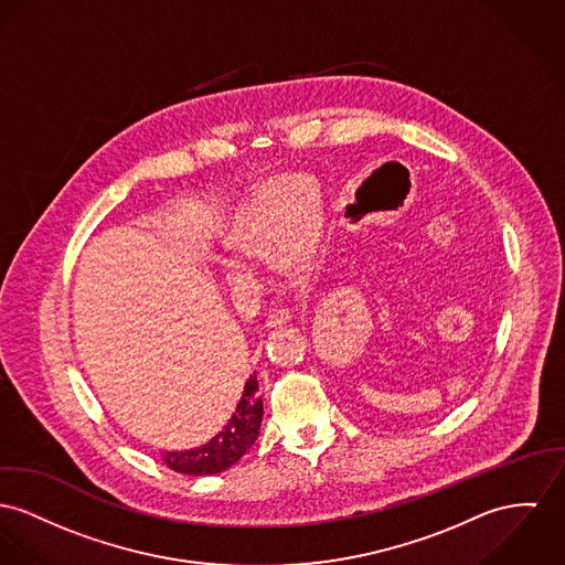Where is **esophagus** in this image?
<instances>
[{
    "mask_svg": "<svg viewBox=\"0 0 565 565\" xmlns=\"http://www.w3.org/2000/svg\"><path fill=\"white\" fill-rule=\"evenodd\" d=\"M290 320H292V313H290V309H286V307H279V309H273V311L268 313V318H266V327H268V329H273V327L286 324V322H290Z\"/></svg>",
    "mask_w": 565,
    "mask_h": 565,
    "instance_id": "34e87169",
    "label": "esophagus"
}]
</instances>
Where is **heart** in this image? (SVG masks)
Returning a JSON list of instances; mask_svg holds the SVG:
<instances>
[{"instance_id": "b5f03b06", "label": "heart", "mask_w": 565, "mask_h": 565, "mask_svg": "<svg viewBox=\"0 0 565 565\" xmlns=\"http://www.w3.org/2000/svg\"><path fill=\"white\" fill-rule=\"evenodd\" d=\"M318 227V200L309 186L270 184L260 189L236 215L227 247L243 258H266L295 264L303 260L313 245ZM225 277L232 286L245 288L252 275L243 264H225Z\"/></svg>"}]
</instances>
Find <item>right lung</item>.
Returning a JSON list of instances; mask_svg holds the SVG:
<instances>
[{
	"mask_svg": "<svg viewBox=\"0 0 565 565\" xmlns=\"http://www.w3.org/2000/svg\"><path fill=\"white\" fill-rule=\"evenodd\" d=\"M262 424V399L256 372L247 379L236 411L206 445L186 451H166L168 469L182 476H215L236 465L256 443Z\"/></svg>",
	"mask_w": 565,
	"mask_h": 565,
	"instance_id": "add662e5",
	"label": "right lung"
}]
</instances>
